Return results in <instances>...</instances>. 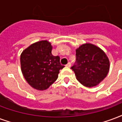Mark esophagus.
Listing matches in <instances>:
<instances>
[{
    "label": "esophagus",
    "instance_id": "esophagus-1",
    "mask_svg": "<svg viewBox=\"0 0 122 122\" xmlns=\"http://www.w3.org/2000/svg\"><path fill=\"white\" fill-rule=\"evenodd\" d=\"M66 66H67V67H70V66H71V63H70V62H68V63L66 65Z\"/></svg>",
    "mask_w": 122,
    "mask_h": 122
}]
</instances>
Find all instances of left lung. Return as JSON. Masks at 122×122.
<instances>
[{"label":"left lung","mask_w":122,"mask_h":122,"mask_svg":"<svg viewBox=\"0 0 122 122\" xmlns=\"http://www.w3.org/2000/svg\"><path fill=\"white\" fill-rule=\"evenodd\" d=\"M76 62L71 69L83 85L94 86L107 76L109 59L100 48L92 44H85L76 50Z\"/></svg>","instance_id":"1"}]
</instances>
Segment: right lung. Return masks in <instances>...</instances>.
<instances>
[{
	"label": "right lung",
	"mask_w": 122,
	"mask_h": 122,
	"mask_svg": "<svg viewBox=\"0 0 122 122\" xmlns=\"http://www.w3.org/2000/svg\"><path fill=\"white\" fill-rule=\"evenodd\" d=\"M52 50L48 41H41L30 45L20 55L22 74L29 85L37 90L47 89L65 67L60 63V57L52 55Z\"/></svg>",
	"instance_id": "obj_1"
}]
</instances>
